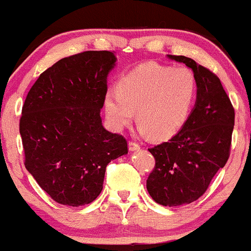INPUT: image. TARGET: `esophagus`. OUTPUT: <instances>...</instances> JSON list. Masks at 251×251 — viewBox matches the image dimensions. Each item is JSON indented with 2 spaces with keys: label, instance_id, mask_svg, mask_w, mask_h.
<instances>
[{
  "label": "esophagus",
  "instance_id": "obj_1",
  "mask_svg": "<svg viewBox=\"0 0 251 251\" xmlns=\"http://www.w3.org/2000/svg\"><path fill=\"white\" fill-rule=\"evenodd\" d=\"M129 151H131V152H135V151H139L140 150V145L136 144V142L134 141H129Z\"/></svg>",
  "mask_w": 251,
  "mask_h": 251
}]
</instances>
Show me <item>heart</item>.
I'll return each mask as SVG.
<instances>
[{
    "label": "heart",
    "instance_id": "b5f03b06",
    "mask_svg": "<svg viewBox=\"0 0 251 251\" xmlns=\"http://www.w3.org/2000/svg\"><path fill=\"white\" fill-rule=\"evenodd\" d=\"M196 92L198 81L191 69L147 62L121 79L118 92L105 93V115L112 128L122 130L133 122L136 111L142 134L170 139L187 121Z\"/></svg>",
    "mask_w": 251,
    "mask_h": 251
}]
</instances>
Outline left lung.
Returning <instances> with one entry per match:
<instances>
[{
  "label": "left lung",
  "instance_id": "left-lung-1",
  "mask_svg": "<svg viewBox=\"0 0 251 251\" xmlns=\"http://www.w3.org/2000/svg\"><path fill=\"white\" fill-rule=\"evenodd\" d=\"M194 72L198 92L194 109L176 135L148 148L155 166L147 190L157 203L175 207L201 198L230 157L234 109L219 77L185 56L168 55Z\"/></svg>",
  "mask_w": 251,
  "mask_h": 251
}]
</instances>
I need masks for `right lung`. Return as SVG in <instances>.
I'll return each instance as SVG.
<instances>
[{
	"instance_id": "right-lung-1",
	"label": "right lung",
	"mask_w": 251,
	"mask_h": 251,
	"mask_svg": "<svg viewBox=\"0 0 251 251\" xmlns=\"http://www.w3.org/2000/svg\"><path fill=\"white\" fill-rule=\"evenodd\" d=\"M116 61L110 51L62 58L40 74L25 99L20 118L25 166L61 204L96 200L107 164L128 153L126 140L107 131L100 117Z\"/></svg>"
}]
</instances>
